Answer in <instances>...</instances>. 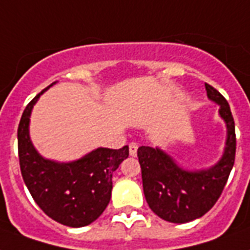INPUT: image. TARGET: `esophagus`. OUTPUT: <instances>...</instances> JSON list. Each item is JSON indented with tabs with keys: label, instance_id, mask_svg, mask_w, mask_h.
<instances>
[{
	"label": "esophagus",
	"instance_id": "1",
	"mask_svg": "<svg viewBox=\"0 0 250 250\" xmlns=\"http://www.w3.org/2000/svg\"><path fill=\"white\" fill-rule=\"evenodd\" d=\"M137 150H138V143H135V142L129 143V154H130L131 156L137 155Z\"/></svg>",
	"mask_w": 250,
	"mask_h": 250
}]
</instances>
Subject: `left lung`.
Listing matches in <instances>:
<instances>
[{
  "label": "left lung",
  "mask_w": 250,
  "mask_h": 250,
  "mask_svg": "<svg viewBox=\"0 0 250 250\" xmlns=\"http://www.w3.org/2000/svg\"><path fill=\"white\" fill-rule=\"evenodd\" d=\"M210 100L219 105L227 126L223 156L208 169L187 171L160 148L141 146L137 151L142 171L143 193L150 208L171 223H188L205 215L222 194L235 163V121L229 104L219 91L205 83Z\"/></svg>",
  "instance_id": "8db88e82"
}]
</instances>
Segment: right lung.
I'll return each instance as SVG.
<instances>
[{"mask_svg":"<svg viewBox=\"0 0 250 250\" xmlns=\"http://www.w3.org/2000/svg\"><path fill=\"white\" fill-rule=\"evenodd\" d=\"M49 87L27 104L19 121L21 172L32 198L46 215L67 227H84L98 219L109 204L112 173L129 156V147H99L70 163L44 159L31 142L28 126L35 103Z\"/></svg>","mask_w":250,"mask_h":250,"instance_id":"1","label":"right lung"}]
</instances>
